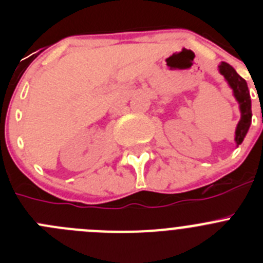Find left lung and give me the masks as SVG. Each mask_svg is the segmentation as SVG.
<instances>
[{"label": "left lung", "mask_w": 263, "mask_h": 263, "mask_svg": "<svg viewBox=\"0 0 263 263\" xmlns=\"http://www.w3.org/2000/svg\"><path fill=\"white\" fill-rule=\"evenodd\" d=\"M218 69H220V73L225 78V80L228 81L229 87L233 89L234 97L240 104L241 120L236 127V138H234L237 146H238L242 143L250 124H252V100H250L249 89H248L246 81L237 73L236 69L231 64L222 62L218 66Z\"/></svg>", "instance_id": "obj_1"}]
</instances>
